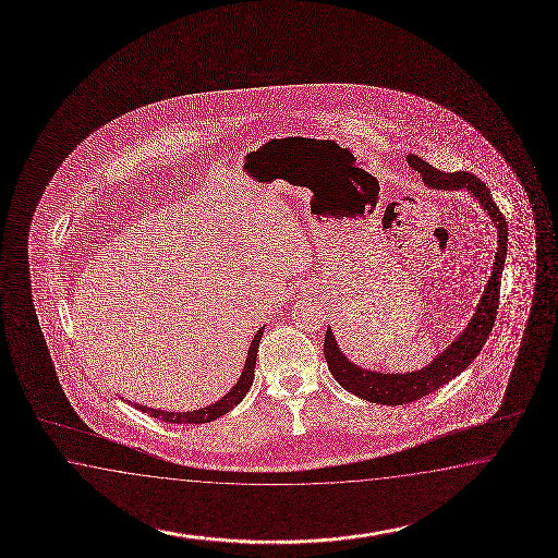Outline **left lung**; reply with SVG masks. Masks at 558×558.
Wrapping results in <instances>:
<instances>
[{
    "mask_svg": "<svg viewBox=\"0 0 558 558\" xmlns=\"http://www.w3.org/2000/svg\"><path fill=\"white\" fill-rule=\"evenodd\" d=\"M410 168L421 172L424 184L438 190H469L474 198L481 202L484 210L488 211L490 220L496 226L498 246H496L495 266L488 278V284L484 288L483 296L478 302V308L474 312L469 326L462 330V335L442 350L436 359L422 371L407 372V374H383V372L364 371L340 352L336 344L335 335L328 328L324 336V359L328 362V368L332 372L336 383L342 386L354 397L364 398L368 402L398 407L409 404L414 400L430 395L434 390L442 388L450 383L460 372L469 368L472 360L478 356L483 350L486 338L493 332L495 326L496 310H498V296H500V278L507 258L508 223L502 211L496 208L490 190L481 182L474 173L469 172H440L430 163L421 160L418 156L410 154L407 158Z\"/></svg>",
    "mask_w": 558,
    "mask_h": 558,
    "instance_id": "left-lung-1",
    "label": "left lung"
}]
</instances>
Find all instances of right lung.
I'll return each mask as SVG.
<instances>
[{
    "mask_svg": "<svg viewBox=\"0 0 558 558\" xmlns=\"http://www.w3.org/2000/svg\"><path fill=\"white\" fill-rule=\"evenodd\" d=\"M262 335H264V328L256 332L252 344H250L248 359H246L244 371H242V376L238 378V383L232 386V390L226 397L220 398L218 402H214L211 407L194 410V412H168V410L148 409V407H140V404H134V407L142 410V412H148L149 416H154V418L172 422V424H202V422H211L220 418L226 412H230V410L242 402V398L246 397V392H248L250 386H252Z\"/></svg>",
    "mask_w": 558,
    "mask_h": 558,
    "instance_id": "1",
    "label": "right lung"
}]
</instances>
